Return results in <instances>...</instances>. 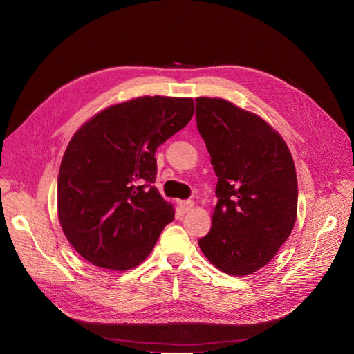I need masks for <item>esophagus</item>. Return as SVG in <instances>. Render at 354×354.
<instances>
[{"label": "esophagus", "mask_w": 354, "mask_h": 354, "mask_svg": "<svg viewBox=\"0 0 354 354\" xmlns=\"http://www.w3.org/2000/svg\"><path fill=\"white\" fill-rule=\"evenodd\" d=\"M179 207H180V209H182L183 212H189V211H192V208H194V201H192V199L180 201V202H179Z\"/></svg>", "instance_id": "obj_1"}]
</instances>
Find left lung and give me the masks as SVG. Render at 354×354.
Listing matches in <instances>:
<instances>
[{"instance_id": "1", "label": "left lung", "mask_w": 354, "mask_h": 354, "mask_svg": "<svg viewBox=\"0 0 354 354\" xmlns=\"http://www.w3.org/2000/svg\"><path fill=\"white\" fill-rule=\"evenodd\" d=\"M196 127L218 176L212 228L198 239L230 275L267 266L290 236L299 188L286 142L261 118L224 99L198 97Z\"/></svg>"}]
</instances>
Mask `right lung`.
<instances>
[{"label": "right lung", "instance_id": "add662e5", "mask_svg": "<svg viewBox=\"0 0 354 354\" xmlns=\"http://www.w3.org/2000/svg\"><path fill=\"white\" fill-rule=\"evenodd\" d=\"M194 116V100L143 96L107 107L66 149L59 219L93 266L124 271L151 254L175 211L155 188L156 149Z\"/></svg>", "mask_w": 354, "mask_h": 354}]
</instances>
